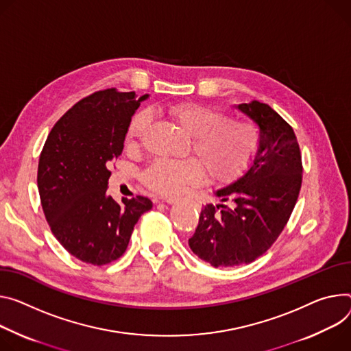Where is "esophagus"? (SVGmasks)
Here are the masks:
<instances>
[{
	"label": "esophagus",
	"mask_w": 351,
	"mask_h": 351,
	"mask_svg": "<svg viewBox=\"0 0 351 351\" xmlns=\"http://www.w3.org/2000/svg\"><path fill=\"white\" fill-rule=\"evenodd\" d=\"M162 202H165L167 204H175L176 202H179V199L169 196V197H162Z\"/></svg>",
	"instance_id": "34e87169"
}]
</instances>
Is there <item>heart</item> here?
<instances>
[{
    "label": "heart",
    "instance_id": "1",
    "mask_svg": "<svg viewBox=\"0 0 351 351\" xmlns=\"http://www.w3.org/2000/svg\"><path fill=\"white\" fill-rule=\"evenodd\" d=\"M172 119L192 137L196 159L187 161H155L143 173V183L162 195H176L186 186L199 184L204 171L213 182H228L249 165L259 147L258 127L249 120H228L218 109L180 104L169 109ZM149 124L147 113H138L130 124L127 143L136 145Z\"/></svg>",
    "mask_w": 351,
    "mask_h": 351
}]
</instances>
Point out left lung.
<instances>
[{"label":"left lung","instance_id":"obj_1","mask_svg":"<svg viewBox=\"0 0 351 351\" xmlns=\"http://www.w3.org/2000/svg\"><path fill=\"white\" fill-rule=\"evenodd\" d=\"M259 127V147L246 171L214 190L218 203L202 207L189 246L214 267L258 259L274 243L297 203L301 152L293 127L259 101L234 105Z\"/></svg>","mask_w":351,"mask_h":351}]
</instances>
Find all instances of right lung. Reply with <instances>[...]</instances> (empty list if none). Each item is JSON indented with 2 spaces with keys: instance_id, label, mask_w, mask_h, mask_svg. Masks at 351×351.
<instances>
[{
  "instance_id": "right-lung-1",
  "label": "right lung",
  "mask_w": 351,
  "mask_h": 351,
  "mask_svg": "<svg viewBox=\"0 0 351 351\" xmlns=\"http://www.w3.org/2000/svg\"><path fill=\"white\" fill-rule=\"evenodd\" d=\"M148 95L95 92L51 129L39 158L38 187L51 232L74 258L102 266L125 252L138 218L152 202L117 203L108 195L109 164L124 147L130 121Z\"/></svg>"
}]
</instances>
